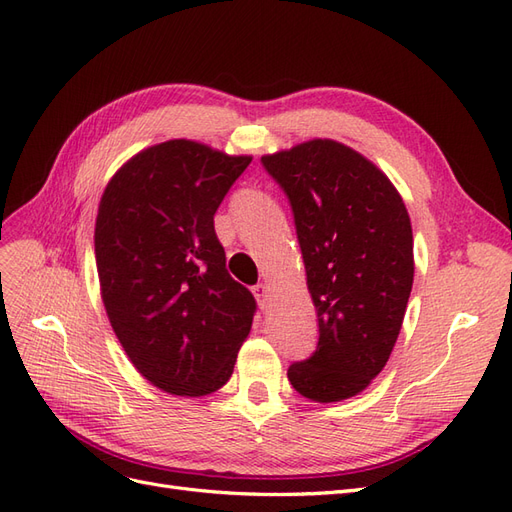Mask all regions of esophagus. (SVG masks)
<instances>
[{
  "label": "esophagus",
  "mask_w": 512,
  "mask_h": 512,
  "mask_svg": "<svg viewBox=\"0 0 512 512\" xmlns=\"http://www.w3.org/2000/svg\"><path fill=\"white\" fill-rule=\"evenodd\" d=\"M254 297H256V301H258V305H260L262 309H267V307H269V301H271L269 286H267V284L254 286Z\"/></svg>",
  "instance_id": "1"
}]
</instances>
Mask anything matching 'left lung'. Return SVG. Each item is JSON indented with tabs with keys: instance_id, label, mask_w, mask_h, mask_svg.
Instances as JSON below:
<instances>
[{
	"instance_id": "8db88e82",
	"label": "left lung",
	"mask_w": 512,
	"mask_h": 512,
	"mask_svg": "<svg viewBox=\"0 0 512 512\" xmlns=\"http://www.w3.org/2000/svg\"><path fill=\"white\" fill-rule=\"evenodd\" d=\"M282 185L318 316V348L292 363L294 391L318 404L365 391L393 352L414 282L410 215L382 170L314 138L262 156Z\"/></svg>"
}]
</instances>
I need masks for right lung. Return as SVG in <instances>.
<instances>
[{
    "mask_svg": "<svg viewBox=\"0 0 512 512\" xmlns=\"http://www.w3.org/2000/svg\"><path fill=\"white\" fill-rule=\"evenodd\" d=\"M252 156L175 138L138 151L106 183L96 267L111 327L147 382L179 397L230 380L256 312L226 271L213 215Z\"/></svg>",
    "mask_w": 512,
    "mask_h": 512,
    "instance_id": "1",
    "label": "right lung"
}]
</instances>
